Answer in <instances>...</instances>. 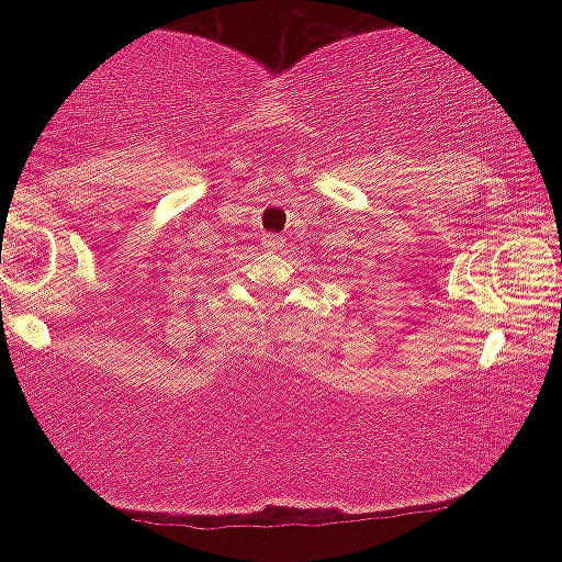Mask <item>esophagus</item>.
<instances>
[{
  "instance_id": "esophagus-1",
  "label": "esophagus",
  "mask_w": 562,
  "mask_h": 562,
  "mask_svg": "<svg viewBox=\"0 0 562 562\" xmlns=\"http://www.w3.org/2000/svg\"><path fill=\"white\" fill-rule=\"evenodd\" d=\"M261 245L267 250H280L282 245H285V237H280V235H263L261 237Z\"/></svg>"
}]
</instances>
